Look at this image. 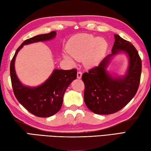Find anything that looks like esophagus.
<instances>
[{
    "label": "esophagus",
    "mask_w": 151,
    "mask_h": 151,
    "mask_svg": "<svg viewBox=\"0 0 151 151\" xmlns=\"http://www.w3.org/2000/svg\"><path fill=\"white\" fill-rule=\"evenodd\" d=\"M82 75H83V73H82L81 71H79V72H78L77 73V78L81 79L82 78Z\"/></svg>",
    "instance_id": "34e87169"
}]
</instances>
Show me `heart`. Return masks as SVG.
I'll use <instances>...</instances> for the list:
<instances>
[{"instance_id": "b5f03b06", "label": "heart", "mask_w": 151, "mask_h": 151, "mask_svg": "<svg viewBox=\"0 0 151 151\" xmlns=\"http://www.w3.org/2000/svg\"><path fill=\"white\" fill-rule=\"evenodd\" d=\"M66 48L68 54L72 57L64 53V59L71 64L75 63L73 58L79 61L83 60L85 66L92 68L99 65L103 59L108 48V43L102 37L97 38L89 34H78L68 40Z\"/></svg>"}]
</instances>
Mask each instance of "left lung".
I'll list each match as a JSON object with an SVG mask.
<instances>
[{
    "label": "left lung",
    "instance_id": "left-lung-1",
    "mask_svg": "<svg viewBox=\"0 0 151 151\" xmlns=\"http://www.w3.org/2000/svg\"><path fill=\"white\" fill-rule=\"evenodd\" d=\"M114 37L111 54L82 76L85 85L84 101L95 114H110L120 111L131 101L139 86L142 62L139 53L131 42L119 35ZM119 54H124L128 58L127 69L122 76L107 70L112 58Z\"/></svg>",
    "mask_w": 151,
    "mask_h": 151
}]
</instances>
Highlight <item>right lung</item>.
<instances>
[{
	"instance_id": "1",
	"label": "right lung",
	"mask_w": 151,
	"mask_h": 151,
	"mask_svg": "<svg viewBox=\"0 0 151 151\" xmlns=\"http://www.w3.org/2000/svg\"><path fill=\"white\" fill-rule=\"evenodd\" d=\"M57 32L37 35L27 39L17 48L10 66L13 92L18 101L30 113L39 117H49L60 111L66 88L76 78V69H54L49 77L41 85L30 86L22 84L16 74L15 60L20 50L24 45L45 42L56 37Z\"/></svg>"
}]
</instances>
